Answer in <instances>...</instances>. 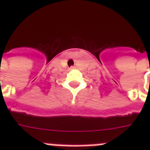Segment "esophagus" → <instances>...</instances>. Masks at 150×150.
<instances>
[{"label": "esophagus", "instance_id": "esophagus-1", "mask_svg": "<svg viewBox=\"0 0 150 150\" xmlns=\"http://www.w3.org/2000/svg\"><path fill=\"white\" fill-rule=\"evenodd\" d=\"M74 68H75V67H71V69H73Z\"/></svg>", "mask_w": 150, "mask_h": 150}]
</instances>
